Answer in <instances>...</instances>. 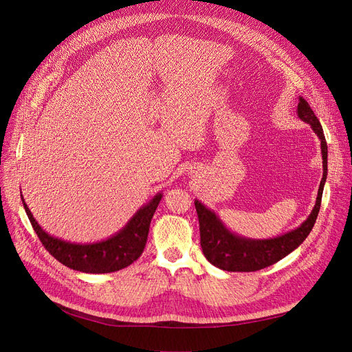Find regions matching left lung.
Wrapping results in <instances>:
<instances>
[{"label": "left lung", "instance_id": "1", "mask_svg": "<svg viewBox=\"0 0 352 352\" xmlns=\"http://www.w3.org/2000/svg\"><path fill=\"white\" fill-rule=\"evenodd\" d=\"M297 113L304 122L311 125L314 133L318 135L321 141L324 174L320 182L316 206H314L308 218L297 230H292L284 235L270 239H251L231 232L221 223V219L215 215L214 211L208 210L204 204H201L198 199H195L194 204L199 221L201 248L207 260L217 268L234 272H251L267 268L283 260L284 256H287L295 248H298L311 232L314 224H316L328 173V146L318 118L302 97H300Z\"/></svg>", "mask_w": 352, "mask_h": 352}]
</instances>
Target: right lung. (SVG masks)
<instances>
[{
	"mask_svg": "<svg viewBox=\"0 0 352 352\" xmlns=\"http://www.w3.org/2000/svg\"><path fill=\"white\" fill-rule=\"evenodd\" d=\"M161 198L162 195L157 194L148 204L135 212L120 232L105 241L92 244L67 243L64 239L48 235L34 219L24 199L23 204L35 234L38 235L43 245L55 260L76 271L107 274L122 270L138 260L145 248L151 219Z\"/></svg>",
	"mask_w": 352,
	"mask_h": 352,
	"instance_id": "add662e5",
	"label": "right lung"
}]
</instances>
